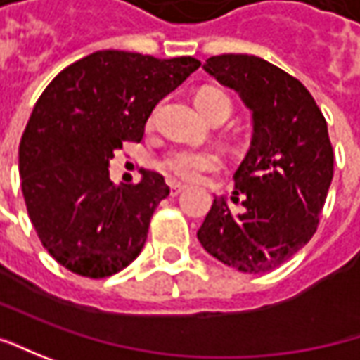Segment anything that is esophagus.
Returning <instances> with one entry per match:
<instances>
[{
    "instance_id": "34e87169",
    "label": "esophagus",
    "mask_w": 360,
    "mask_h": 360,
    "mask_svg": "<svg viewBox=\"0 0 360 360\" xmlns=\"http://www.w3.org/2000/svg\"><path fill=\"white\" fill-rule=\"evenodd\" d=\"M169 187H171V195H179L181 191H185V185L179 183V181H171Z\"/></svg>"
}]
</instances>
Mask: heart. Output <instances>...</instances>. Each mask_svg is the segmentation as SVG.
<instances>
[{
	"label": "heart",
	"instance_id": "heart-1",
	"mask_svg": "<svg viewBox=\"0 0 360 360\" xmlns=\"http://www.w3.org/2000/svg\"><path fill=\"white\" fill-rule=\"evenodd\" d=\"M217 101H223L231 109L229 97L219 89H211V87L203 89L197 94V99H195V103L201 111ZM159 167L175 179L197 181L203 173L221 167V157L209 149H173L159 161Z\"/></svg>",
	"mask_w": 360,
	"mask_h": 360
}]
</instances>
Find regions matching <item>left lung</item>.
<instances>
[{"label":"left lung","instance_id":"1","mask_svg":"<svg viewBox=\"0 0 360 360\" xmlns=\"http://www.w3.org/2000/svg\"><path fill=\"white\" fill-rule=\"evenodd\" d=\"M203 69L241 95L253 113L251 149L235 171L243 213L215 197L197 239L225 265L266 273L315 235L333 179L327 121L303 83L255 56L209 57Z\"/></svg>","mask_w":360,"mask_h":360}]
</instances>
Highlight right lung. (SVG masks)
I'll use <instances>...</instances> for the list:
<instances>
[{
  "mask_svg": "<svg viewBox=\"0 0 360 360\" xmlns=\"http://www.w3.org/2000/svg\"><path fill=\"white\" fill-rule=\"evenodd\" d=\"M199 65L105 49L45 87L21 135L19 175L37 237L59 265L103 279L141 253L167 183L143 171L137 185H113L107 167L123 141H141L157 103Z\"/></svg>",
  "mask_w": 360,
  "mask_h": 360,
  "instance_id": "1",
  "label": "right lung"
}]
</instances>
